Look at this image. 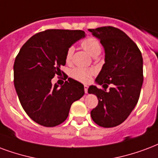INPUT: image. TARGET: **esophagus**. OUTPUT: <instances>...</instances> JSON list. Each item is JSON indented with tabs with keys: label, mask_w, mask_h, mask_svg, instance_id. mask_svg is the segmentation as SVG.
<instances>
[{
	"label": "esophagus",
	"mask_w": 158,
	"mask_h": 158,
	"mask_svg": "<svg viewBox=\"0 0 158 158\" xmlns=\"http://www.w3.org/2000/svg\"><path fill=\"white\" fill-rule=\"evenodd\" d=\"M88 88H89L88 85H85V94H87V93H88Z\"/></svg>",
	"instance_id": "1"
}]
</instances>
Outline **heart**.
Listing matches in <instances>:
<instances>
[{"label":"heart","instance_id":"heart-1","mask_svg":"<svg viewBox=\"0 0 158 158\" xmlns=\"http://www.w3.org/2000/svg\"><path fill=\"white\" fill-rule=\"evenodd\" d=\"M81 46L85 51H87L93 57H96L101 52V45H100V42L94 37H88L85 38L81 42ZM73 51L74 49L73 47H69L68 48L66 54H65L66 63H70L71 59H72ZM92 73L93 72L91 70L85 69L82 68H75L71 71V76L73 79L83 83H88L90 80Z\"/></svg>","mask_w":158,"mask_h":158}]
</instances>
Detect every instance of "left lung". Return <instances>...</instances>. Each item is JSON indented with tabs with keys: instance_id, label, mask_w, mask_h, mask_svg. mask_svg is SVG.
<instances>
[{
	"instance_id": "8db88e82",
	"label": "left lung",
	"mask_w": 158,
	"mask_h": 158,
	"mask_svg": "<svg viewBox=\"0 0 158 158\" xmlns=\"http://www.w3.org/2000/svg\"><path fill=\"white\" fill-rule=\"evenodd\" d=\"M105 48V64L95 82L104 89L91 85L89 94H95L98 106L90 112L100 127L119 126L138 102L143 83V59L137 45L124 31L114 27L89 29ZM111 84L110 90L106 89Z\"/></svg>"
}]
</instances>
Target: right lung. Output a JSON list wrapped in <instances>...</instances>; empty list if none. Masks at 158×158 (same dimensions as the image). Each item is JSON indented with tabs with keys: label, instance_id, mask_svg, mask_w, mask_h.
<instances>
[{
	"label": "right lung",
	"instance_id": "obj_1",
	"mask_svg": "<svg viewBox=\"0 0 158 158\" xmlns=\"http://www.w3.org/2000/svg\"><path fill=\"white\" fill-rule=\"evenodd\" d=\"M85 37L81 30H46L30 37L16 57L14 85L20 103L29 117L41 126L63 123L71 105L85 94L84 85L71 78L61 86L52 84L66 64L68 48Z\"/></svg>",
	"mask_w": 158,
	"mask_h": 158
}]
</instances>
